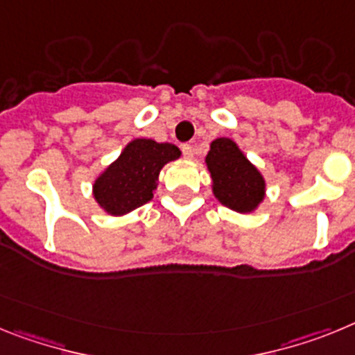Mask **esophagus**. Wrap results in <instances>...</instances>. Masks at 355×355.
I'll use <instances>...</instances> for the list:
<instances>
[{
	"mask_svg": "<svg viewBox=\"0 0 355 355\" xmlns=\"http://www.w3.org/2000/svg\"><path fill=\"white\" fill-rule=\"evenodd\" d=\"M182 155L186 157V159H193V146L191 144H182Z\"/></svg>",
	"mask_w": 355,
	"mask_h": 355,
	"instance_id": "1",
	"label": "esophagus"
}]
</instances>
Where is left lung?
I'll return each mask as SVG.
<instances>
[{
  "label": "left lung",
  "mask_w": 355,
  "mask_h": 355,
  "mask_svg": "<svg viewBox=\"0 0 355 355\" xmlns=\"http://www.w3.org/2000/svg\"><path fill=\"white\" fill-rule=\"evenodd\" d=\"M212 177L214 196L237 212H252L264 198V178L248 162L234 141H212L205 157Z\"/></svg>",
  "instance_id": "1"
}]
</instances>
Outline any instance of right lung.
<instances>
[{
	"instance_id": "obj_1",
	"label": "right lung",
	"mask_w": 355,
	"mask_h": 355,
	"mask_svg": "<svg viewBox=\"0 0 355 355\" xmlns=\"http://www.w3.org/2000/svg\"><path fill=\"white\" fill-rule=\"evenodd\" d=\"M180 157L175 144L135 139L94 182V198L109 214L121 216L153 198L162 166Z\"/></svg>"
}]
</instances>
